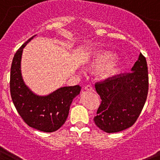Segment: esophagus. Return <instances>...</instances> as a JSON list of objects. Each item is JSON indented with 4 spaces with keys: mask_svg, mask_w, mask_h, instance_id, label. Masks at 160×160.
I'll return each instance as SVG.
<instances>
[{
    "mask_svg": "<svg viewBox=\"0 0 160 160\" xmlns=\"http://www.w3.org/2000/svg\"><path fill=\"white\" fill-rule=\"evenodd\" d=\"M84 88H85V90H87V91H94L93 87L92 85H90V84H87V85L84 87Z\"/></svg>",
    "mask_w": 160,
    "mask_h": 160,
    "instance_id": "esophagus-1",
    "label": "esophagus"
}]
</instances>
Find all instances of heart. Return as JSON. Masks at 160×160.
<instances>
[{
  "label": "heart",
  "instance_id": "b5f03b06",
  "mask_svg": "<svg viewBox=\"0 0 160 160\" xmlns=\"http://www.w3.org/2000/svg\"><path fill=\"white\" fill-rule=\"evenodd\" d=\"M113 59V55L109 52H100L98 53L93 57L92 62H91V67L93 69L99 70L103 68L102 75L105 78L112 77L117 72V66L116 63L112 61Z\"/></svg>",
  "mask_w": 160,
  "mask_h": 160
}]
</instances>
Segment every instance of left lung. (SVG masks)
<instances>
[{"instance_id": "1", "label": "left lung", "mask_w": 160, "mask_h": 160, "mask_svg": "<svg viewBox=\"0 0 160 160\" xmlns=\"http://www.w3.org/2000/svg\"><path fill=\"white\" fill-rule=\"evenodd\" d=\"M101 103L94 121L108 133L125 130L136 123L148 93L147 60L140 53L132 72L120 73L95 83Z\"/></svg>"}]
</instances>
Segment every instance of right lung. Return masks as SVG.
<instances>
[{
    "label": "right lung",
    "mask_w": 160,
    "mask_h": 160,
    "mask_svg": "<svg viewBox=\"0 0 160 160\" xmlns=\"http://www.w3.org/2000/svg\"><path fill=\"white\" fill-rule=\"evenodd\" d=\"M34 37L22 44L14 55L10 72V94L24 123L37 130L52 132L65 123L70 105L79 95L81 87L60 88L46 96H39L32 92L22 80L21 60L23 48Z\"/></svg>",
    "instance_id": "1"
}]
</instances>
